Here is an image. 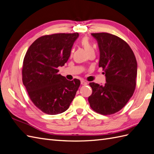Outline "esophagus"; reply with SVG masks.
<instances>
[{
    "label": "esophagus",
    "instance_id": "esophagus-1",
    "mask_svg": "<svg viewBox=\"0 0 154 154\" xmlns=\"http://www.w3.org/2000/svg\"><path fill=\"white\" fill-rule=\"evenodd\" d=\"M81 84L82 85H86L88 84V82H86L85 80H82L81 81Z\"/></svg>",
    "mask_w": 154,
    "mask_h": 154
}]
</instances>
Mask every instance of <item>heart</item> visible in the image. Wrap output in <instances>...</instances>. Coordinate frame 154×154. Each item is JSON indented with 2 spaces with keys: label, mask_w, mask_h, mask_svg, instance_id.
Listing matches in <instances>:
<instances>
[{
  "label": "heart",
  "mask_w": 154,
  "mask_h": 154,
  "mask_svg": "<svg viewBox=\"0 0 154 154\" xmlns=\"http://www.w3.org/2000/svg\"><path fill=\"white\" fill-rule=\"evenodd\" d=\"M80 44L85 49V50L87 51L88 54L91 51H94V48H93V45L88 37H83L80 40Z\"/></svg>",
  "instance_id": "obj_1"
}]
</instances>
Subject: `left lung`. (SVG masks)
Here are the masks:
<instances>
[{
	"label": "left lung",
	"instance_id": "obj_1",
	"mask_svg": "<svg viewBox=\"0 0 154 154\" xmlns=\"http://www.w3.org/2000/svg\"><path fill=\"white\" fill-rule=\"evenodd\" d=\"M100 50L99 67L104 71L106 83H89L92 94L88 101L93 110L111 115L122 110L136 88L137 63L133 50L125 40L107 32L91 33Z\"/></svg>",
	"mask_w": 154,
	"mask_h": 154
}]
</instances>
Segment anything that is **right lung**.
<instances>
[{"mask_svg":"<svg viewBox=\"0 0 154 154\" xmlns=\"http://www.w3.org/2000/svg\"><path fill=\"white\" fill-rule=\"evenodd\" d=\"M78 32L55 33L39 37L26 52L22 81L30 99L44 113L55 115L68 109L80 81L66 80L58 74L65 65Z\"/></svg>","mask_w":154,"mask_h":154,"instance_id":"add662e5","label":"right lung"}]
</instances>
